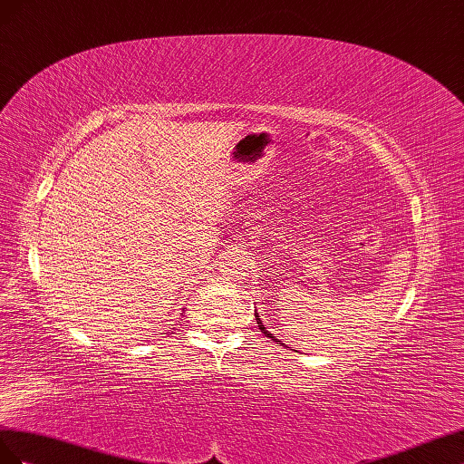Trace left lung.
<instances>
[{
    "label": "left lung",
    "mask_w": 464,
    "mask_h": 464,
    "mask_svg": "<svg viewBox=\"0 0 464 464\" xmlns=\"http://www.w3.org/2000/svg\"><path fill=\"white\" fill-rule=\"evenodd\" d=\"M255 316H256V324H258V328H260V330H262V333H264V334H266V336H268V338H272V340H274V342H280V340H277V338H276V336H272V334H270V333H268V330H266V326H264V324H262V321H260V319H258V313H255Z\"/></svg>",
    "instance_id": "1"
}]
</instances>
